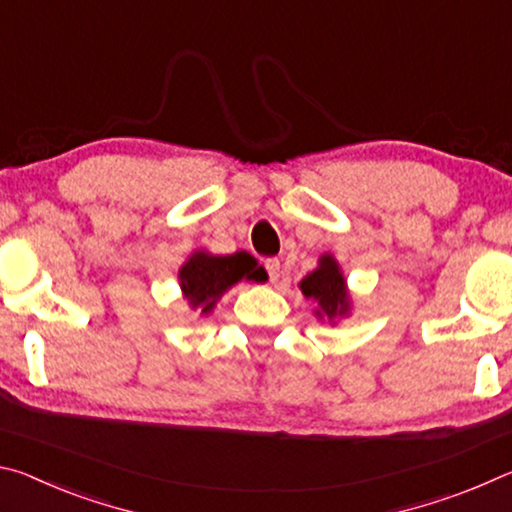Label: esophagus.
Instances as JSON below:
<instances>
[{
    "mask_svg": "<svg viewBox=\"0 0 512 512\" xmlns=\"http://www.w3.org/2000/svg\"><path fill=\"white\" fill-rule=\"evenodd\" d=\"M264 268H266V273H268V280L277 282V277H280V259L268 257L266 262H264Z\"/></svg>",
    "mask_w": 512,
    "mask_h": 512,
    "instance_id": "34e87169",
    "label": "esophagus"
}]
</instances>
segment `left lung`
Listing matches in <instances>:
<instances>
[{
    "label": "left lung",
    "mask_w": 512,
    "mask_h": 512,
    "mask_svg": "<svg viewBox=\"0 0 512 512\" xmlns=\"http://www.w3.org/2000/svg\"><path fill=\"white\" fill-rule=\"evenodd\" d=\"M300 289L307 298L318 300L320 305V311H316L318 316L325 314L329 320H332L336 316L348 314V307H350L348 291H345V280L339 271V264L334 262L332 255H325L320 259V266L300 282Z\"/></svg>",
    "instance_id": "1"
}]
</instances>
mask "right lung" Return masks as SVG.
<instances>
[{"mask_svg": "<svg viewBox=\"0 0 512 512\" xmlns=\"http://www.w3.org/2000/svg\"><path fill=\"white\" fill-rule=\"evenodd\" d=\"M259 275L262 271L257 268V259L248 253L228 257L196 253L180 268V287L189 305L194 309L201 307L203 314H207L225 289L239 280H257Z\"/></svg>", "mask_w": 512, "mask_h": 512, "instance_id": "obj_1", "label": "right lung"}]
</instances>
